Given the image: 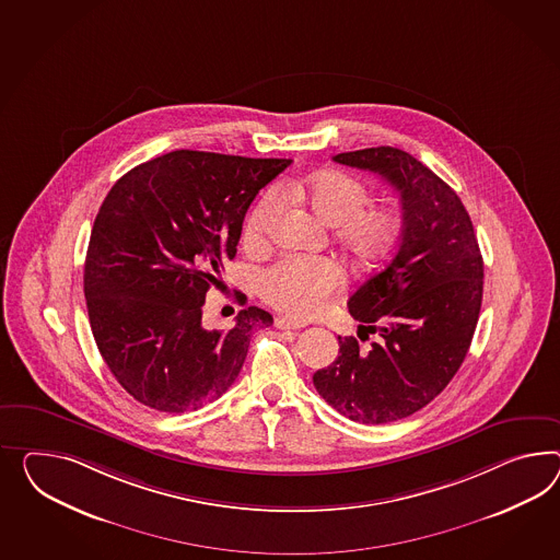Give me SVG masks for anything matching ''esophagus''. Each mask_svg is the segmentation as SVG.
<instances>
[{
	"mask_svg": "<svg viewBox=\"0 0 560 560\" xmlns=\"http://www.w3.org/2000/svg\"><path fill=\"white\" fill-rule=\"evenodd\" d=\"M273 325H276V329H302V327H306V323H304V320L288 318V316H278Z\"/></svg>",
	"mask_w": 560,
	"mask_h": 560,
	"instance_id": "34e87169",
	"label": "esophagus"
}]
</instances>
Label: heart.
I'll list each match as a JSON object with an SVG mask.
<instances>
[{
    "instance_id": "obj_1",
    "label": "heart",
    "mask_w": 560,
    "mask_h": 560,
    "mask_svg": "<svg viewBox=\"0 0 560 560\" xmlns=\"http://www.w3.org/2000/svg\"><path fill=\"white\" fill-rule=\"evenodd\" d=\"M287 187L325 223L337 225L339 242L359 266L373 268L382 264L400 244V211L394 207H368L370 188L358 178L343 173H318L290 180ZM280 209L278 190H268L247 217L245 240L259 242ZM343 284L341 266L323 256H284L259 276L261 296L294 316L318 315Z\"/></svg>"
}]
</instances>
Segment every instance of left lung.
Listing matches in <instances>:
<instances>
[{"mask_svg":"<svg viewBox=\"0 0 560 560\" xmlns=\"http://www.w3.org/2000/svg\"><path fill=\"white\" fill-rule=\"evenodd\" d=\"M332 160L380 174L400 192L404 233L386 266L347 301L377 339L361 349L355 337H339V358L313 382L339 415L386 424L424 408L459 372L481 311L483 258L457 192L420 160L392 145Z\"/></svg>","mask_w":560,"mask_h":560,"instance_id":"left-lung-1","label":"left lung"}]
</instances>
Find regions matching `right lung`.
I'll list each match as a JSON object with an SVG mask.
<instances>
[{
  "label": "right lung",
  "mask_w": 560,
  "mask_h": 560,
  "mask_svg": "<svg viewBox=\"0 0 560 560\" xmlns=\"http://www.w3.org/2000/svg\"><path fill=\"white\" fill-rule=\"evenodd\" d=\"M290 162L174 150L107 192L86 249V311L101 358L144 406L180 415L221 398L252 332L272 325L247 306L233 329H205L202 304L259 188Z\"/></svg>",
  "instance_id": "1"
}]
</instances>
